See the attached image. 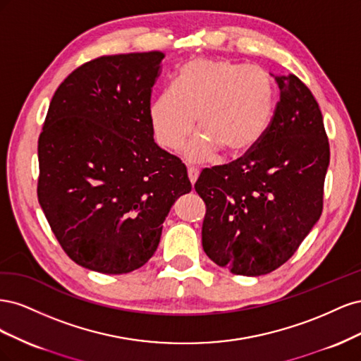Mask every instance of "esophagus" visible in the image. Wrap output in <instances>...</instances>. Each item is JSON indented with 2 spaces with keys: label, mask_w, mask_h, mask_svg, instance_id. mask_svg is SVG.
Returning a JSON list of instances; mask_svg holds the SVG:
<instances>
[{
  "label": "esophagus",
  "mask_w": 361,
  "mask_h": 361,
  "mask_svg": "<svg viewBox=\"0 0 361 361\" xmlns=\"http://www.w3.org/2000/svg\"><path fill=\"white\" fill-rule=\"evenodd\" d=\"M188 178H190V182L194 185L195 180H197V178H199V170L194 167H188Z\"/></svg>",
  "instance_id": "34e87169"
}]
</instances>
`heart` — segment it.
I'll return each mask as SVG.
<instances>
[{
    "mask_svg": "<svg viewBox=\"0 0 361 361\" xmlns=\"http://www.w3.org/2000/svg\"><path fill=\"white\" fill-rule=\"evenodd\" d=\"M276 105L271 76L259 68L227 60L192 59L174 75L173 89L159 93L149 108L155 140L166 150L182 146L195 126L203 135L185 149L191 162L215 149L238 157L265 134Z\"/></svg>",
    "mask_w": 361,
    "mask_h": 361,
    "instance_id": "b5f03b06",
    "label": "heart"
}]
</instances>
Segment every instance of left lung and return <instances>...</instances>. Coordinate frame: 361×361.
I'll return each mask as SVG.
<instances>
[{"label":"left lung","instance_id":"1","mask_svg":"<svg viewBox=\"0 0 361 361\" xmlns=\"http://www.w3.org/2000/svg\"><path fill=\"white\" fill-rule=\"evenodd\" d=\"M274 78L280 101L265 134L239 159L204 169L194 185L206 203L204 253L238 276L281 267L322 214L330 146L319 105L295 75Z\"/></svg>","mask_w":361,"mask_h":361}]
</instances>
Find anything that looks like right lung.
I'll return each instance as SVG.
<instances>
[{
    "label": "right lung",
    "mask_w": 361,
    "mask_h": 361,
    "mask_svg": "<svg viewBox=\"0 0 361 361\" xmlns=\"http://www.w3.org/2000/svg\"><path fill=\"white\" fill-rule=\"evenodd\" d=\"M159 51L94 59L54 93L39 137L37 197L60 245L87 269L126 274L158 248L191 191L187 167L154 140Z\"/></svg>",
    "instance_id": "add662e5"
}]
</instances>
